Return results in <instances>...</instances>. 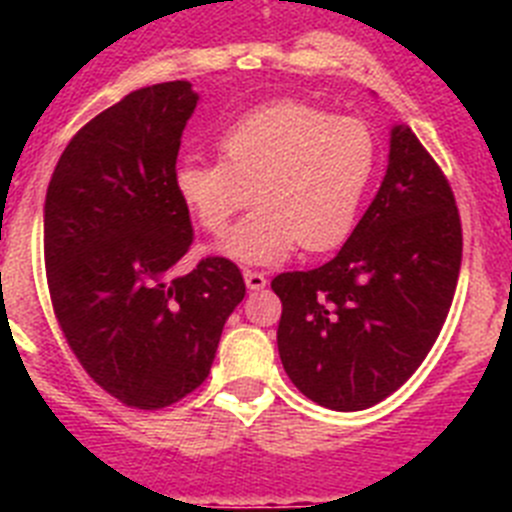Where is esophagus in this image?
<instances>
[{
    "mask_svg": "<svg viewBox=\"0 0 512 512\" xmlns=\"http://www.w3.org/2000/svg\"><path fill=\"white\" fill-rule=\"evenodd\" d=\"M243 279H246V287L251 289V292H259V289H264L266 282H269L264 271H253V269L243 271Z\"/></svg>",
    "mask_w": 512,
    "mask_h": 512,
    "instance_id": "34e87169",
    "label": "esophagus"
}]
</instances>
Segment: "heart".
I'll use <instances>...</instances> for the list:
<instances>
[{"mask_svg":"<svg viewBox=\"0 0 512 512\" xmlns=\"http://www.w3.org/2000/svg\"><path fill=\"white\" fill-rule=\"evenodd\" d=\"M220 161L182 158L174 192L194 223L223 235L217 251L238 264H279L300 243L330 251L354 230L377 171V138L359 117H333L282 99L246 112L217 138Z\"/></svg>","mask_w":512,"mask_h":512,"instance_id":"heart-1","label":"heart"}]
</instances>
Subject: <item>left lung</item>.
<instances>
[{"mask_svg": "<svg viewBox=\"0 0 512 512\" xmlns=\"http://www.w3.org/2000/svg\"><path fill=\"white\" fill-rule=\"evenodd\" d=\"M461 217L449 179L408 125L377 197L341 251L271 279L284 372L323 408H372L423 364L454 302Z\"/></svg>", "mask_w": 512, "mask_h": 512, "instance_id": "8db88e82", "label": "left lung"}]
</instances>
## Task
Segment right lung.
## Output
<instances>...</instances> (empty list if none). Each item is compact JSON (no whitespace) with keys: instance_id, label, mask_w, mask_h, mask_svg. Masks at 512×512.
<instances>
[{"instance_id":"right-lung-1","label":"right lung","mask_w":512,"mask_h":512,"mask_svg":"<svg viewBox=\"0 0 512 512\" xmlns=\"http://www.w3.org/2000/svg\"><path fill=\"white\" fill-rule=\"evenodd\" d=\"M194 107L189 81L130 92L71 138L45 194L56 320L84 372L128 408H169L197 390L246 297L223 256L171 277L192 246L174 169Z\"/></svg>"}]
</instances>
